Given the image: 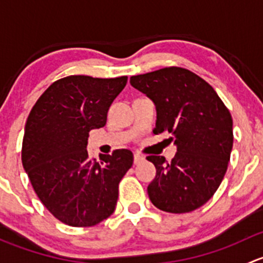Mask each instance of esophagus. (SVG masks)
Returning a JSON list of instances; mask_svg holds the SVG:
<instances>
[{"instance_id": "esophagus-1", "label": "esophagus", "mask_w": 263, "mask_h": 263, "mask_svg": "<svg viewBox=\"0 0 263 263\" xmlns=\"http://www.w3.org/2000/svg\"><path fill=\"white\" fill-rule=\"evenodd\" d=\"M143 159H144V157L140 156L139 153L134 154V164H138V163H139V162H142Z\"/></svg>"}]
</instances>
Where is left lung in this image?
<instances>
[{
    "label": "left lung",
    "mask_w": 263,
    "mask_h": 263,
    "mask_svg": "<svg viewBox=\"0 0 263 263\" xmlns=\"http://www.w3.org/2000/svg\"><path fill=\"white\" fill-rule=\"evenodd\" d=\"M130 83L156 105L154 134L171 133L177 145L171 162L147 157L157 170L148 186L152 204L172 214L199 209L212 199L228 168L231 112L206 81L181 67L133 76Z\"/></svg>",
    "instance_id": "obj_1"
}]
</instances>
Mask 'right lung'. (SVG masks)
Instances as JSON below:
<instances>
[{
	"label": "right lung",
	"mask_w": 263,
	"mask_h": 263,
	"mask_svg": "<svg viewBox=\"0 0 263 263\" xmlns=\"http://www.w3.org/2000/svg\"><path fill=\"white\" fill-rule=\"evenodd\" d=\"M128 77L68 76L53 82L26 120L21 161L32 189L54 218L93 227L115 210L119 183L133 166L129 149L88 156V134L106 124L114 99Z\"/></svg>",
	"instance_id": "right-lung-1"
}]
</instances>
